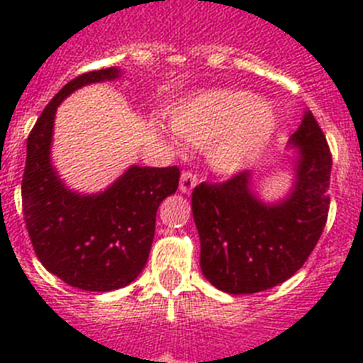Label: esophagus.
<instances>
[{"instance_id":"34e87169","label":"esophagus","mask_w":363,"mask_h":363,"mask_svg":"<svg viewBox=\"0 0 363 363\" xmlns=\"http://www.w3.org/2000/svg\"><path fill=\"white\" fill-rule=\"evenodd\" d=\"M198 185V178L196 174H192V172H184L182 178H179V191L184 192V194H191L192 189Z\"/></svg>"}]
</instances>
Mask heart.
I'll return each instance as SVG.
<instances>
[{
  "mask_svg": "<svg viewBox=\"0 0 363 363\" xmlns=\"http://www.w3.org/2000/svg\"><path fill=\"white\" fill-rule=\"evenodd\" d=\"M178 136L207 145L209 165L236 174L255 163L278 129V112L267 99L240 89H207L179 99L167 111Z\"/></svg>",
  "mask_w": 363,
  "mask_h": 363,
  "instance_id": "1",
  "label": "heart"
}]
</instances>
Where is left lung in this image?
<instances>
[{
    "label": "left lung",
    "instance_id": "left-lung-1",
    "mask_svg": "<svg viewBox=\"0 0 363 363\" xmlns=\"http://www.w3.org/2000/svg\"><path fill=\"white\" fill-rule=\"evenodd\" d=\"M293 185L278 201L258 196L252 172L192 191L203 277L229 294H252L289 280L306 264L329 213L331 150L313 112L289 140Z\"/></svg>",
    "mask_w": 363,
    "mask_h": 363
}]
</instances>
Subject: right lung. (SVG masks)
Segmentation results:
<instances>
[{"label": "right lung", "mask_w": 363, "mask_h": 363, "mask_svg": "<svg viewBox=\"0 0 363 363\" xmlns=\"http://www.w3.org/2000/svg\"><path fill=\"white\" fill-rule=\"evenodd\" d=\"M121 74L118 67L82 74L50 99L28 134L21 182L25 223L43 267L70 287L92 293L136 280L149 258L160 203L179 182L178 167L130 165L105 191L82 194L57 174L50 160L57 107L82 86Z\"/></svg>", "instance_id": "1"}]
</instances>
